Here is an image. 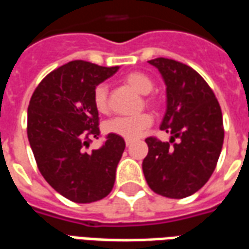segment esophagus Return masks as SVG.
Wrapping results in <instances>:
<instances>
[{
	"label": "esophagus",
	"mask_w": 249,
	"mask_h": 249,
	"mask_svg": "<svg viewBox=\"0 0 249 249\" xmlns=\"http://www.w3.org/2000/svg\"><path fill=\"white\" fill-rule=\"evenodd\" d=\"M130 144H132V141H130V140H125V145L130 146Z\"/></svg>",
	"instance_id": "obj_1"
}]
</instances>
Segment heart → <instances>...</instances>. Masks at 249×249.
Masks as SVG:
<instances>
[{
	"mask_svg": "<svg viewBox=\"0 0 249 249\" xmlns=\"http://www.w3.org/2000/svg\"><path fill=\"white\" fill-rule=\"evenodd\" d=\"M123 81L128 87L132 88L135 92L140 94H148L153 89V80L151 77L141 73V71H130L123 77ZM146 101L152 105H157V100L155 97L146 98ZM93 104L100 113H107L109 109L108 101V88L104 84H100L94 88L93 92ZM151 114L141 113L133 117H114L104 124V130L110 135H116L126 140H135L144 130L151 126Z\"/></svg>",
	"mask_w": 249,
	"mask_h": 249,
	"instance_id": "obj_1",
	"label": "heart"
}]
</instances>
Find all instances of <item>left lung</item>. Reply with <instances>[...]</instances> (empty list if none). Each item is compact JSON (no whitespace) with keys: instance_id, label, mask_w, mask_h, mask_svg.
<instances>
[{"instance_id":"left-lung-1","label":"left lung","mask_w":249,"mask_h":249,"mask_svg":"<svg viewBox=\"0 0 249 249\" xmlns=\"http://www.w3.org/2000/svg\"><path fill=\"white\" fill-rule=\"evenodd\" d=\"M148 62L160 71L167 88L160 129L171 133V140L146 139L142 172L153 192L187 197L208 181L216 168L224 141L221 109L212 89L191 66L162 57Z\"/></svg>"}]
</instances>
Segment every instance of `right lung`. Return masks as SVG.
Returning a JSON list of instances; mask_svg holds the SVG:
<instances>
[{
	"label": "right lung",
	"mask_w": 249,
	"mask_h": 249,
	"mask_svg": "<svg viewBox=\"0 0 249 249\" xmlns=\"http://www.w3.org/2000/svg\"><path fill=\"white\" fill-rule=\"evenodd\" d=\"M119 66L76 60L49 73L28 107V139L37 167L52 188L74 203L108 196L125 149L123 137L109 133L101 148L88 152L100 135L93 92Z\"/></svg>",
	"instance_id": "add662e5"
}]
</instances>
